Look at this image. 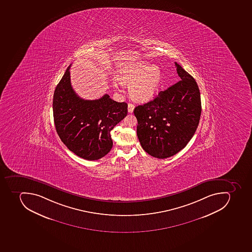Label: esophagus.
<instances>
[{
    "label": "esophagus",
    "mask_w": 252,
    "mask_h": 252,
    "mask_svg": "<svg viewBox=\"0 0 252 252\" xmlns=\"http://www.w3.org/2000/svg\"><path fill=\"white\" fill-rule=\"evenodd\" d=\"M135 106L133 104V103H129L128 104V112L132 113L134 110Z\"/></svg>",
    "instance_id": "1"
}]
</instances>
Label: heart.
<instances>
[{"mask_svg": "<svg viewBox=\"0 0 252 252\" xmlns=\"http://www.w3.org/2000/svg\"><path fill=\"white\" fill-rule=\"evenodd\" d=\"M118 79L123 85H129V94L133 99L147 101L159 92L162 73L156 64L140 62L124 65L119 71Z\"/></svg>", "mask_w": 252, "mask_h": 252, "instance_id": "b5f03b06", "label": "heart"}]
</instances>
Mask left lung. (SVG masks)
I'll use <instances>...</instances> for the list:
<instances>
[{"instance_id":"1","label":"left lung","mask_w":252,"mask_h":252,"mask_svg":"<svg viewBox=\"0 0 252 252\" xmlns=\"http://www.w3.org/2000/svg\"><path fill=\"white\" fill-rule=\"evenodd\" d=\"M175 64L180 81L133 111L141 147L159 159L172 157L185 148L195 133L201 116L197 82L181 65Z\"/></svg>"}]
</instances>
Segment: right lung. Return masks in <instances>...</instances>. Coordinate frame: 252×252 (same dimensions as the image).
Returning <instances> with one entry per match:
<instances>
[{"instance_id":"right-lung-1","label":"right lung","mask_w":252,"mask_h":252,"mask_svg":"<svg viewBox=\"0 0 252 252\" xmlns=\"http://www.w3.org/2000/svg\"><path fill=\"white\" fill-rule=\"evenodd\" d=\"M57 85L53 98L55 128L71 152L88 160H96L111 151V131L127 115V103H118L105 94L85 100L76 94L69 68Z\"/></svg>"}]
</instances>
